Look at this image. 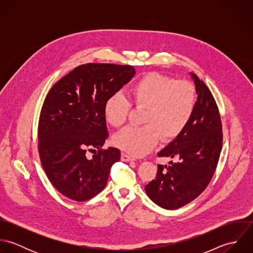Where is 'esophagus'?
Instances as JSON below:
<instances>
[{
	"mask_svg": "<svg viewBox=\"0 0 253 253\" xmlns=\"http://www.w3.org/2000/svg\"><path fill=\"white\" fill-rule=\"evenodd\" d=\"M121 160H122L123 162H131V161H134V159H133L132 157L128 156V155L126 154V153H122V155H121Z\"/></svg>",
	"mask_w": 253,
	"mask_h": 253,
	"instance_id": "1",
	"label": "esophagus"
}]
</instances>
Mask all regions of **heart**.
<instances>
[{"label": "heart", "instance_id": "b5f03b06", "mask_svg": "<svg viewBox=\"0 0 253 253\" xmlns=\"http://www.w3.org/2000/svg\"><path fill=\"white\" fill-rule=\"evenodd\" d=\"M130 102L146 108L142 126H128L114 136L113 142L121 150L143 156L158 143L177 137L189 124L197 102L193 84L161 74L149 73L136 81L128 90ZM129 100L121 93L109 96L104 105L106 121L114 127H121L131 109Z\"/></svg>", "mask_w": 253, "mask_h": 253}]
</instances>
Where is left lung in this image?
<instances>
[{
    "mask_svg": "<svg viewBox=\"0 0 253 253\" xmlns=\"http://www.w3.org/2000/svg\"><path fill=\"white\" fill-rule=\"evenodd\" d=\"M191 76L198 94L194 114L180 134L158 153L178 162L158 165L156 178L145 186L148 197L166 210L189 204L207 188L222 149V124L214 97L197 75Z\"/></svg>",
    "mask_w": 253,
    "mask_h": 253,
    "instance_id": "obj_1",
    "label": "left lung"
}]
</instances>
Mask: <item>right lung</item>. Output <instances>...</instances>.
Returning a JSON list of instances; mask_svg holds the SVG:
<instances>
[{
	"label": "right lung",
	"instance_id": "right-lung-1",
	"mask_svg": "<svg viewBox=\"0 0 253 253\" xmlns=\"http://www.w3.org/2000/svg\"><path fill=\"white\" fill-rule=\"evenodd\" d=\"M135 75L130 65L87 63L76 67L49 89L41 110L38 150L54 188L77 202L87 201L106 186L117 148L108 137L104 105ZM86 150L95 155L87 159Z\"/></svg>",
	"mask_w": 253,
	"mask_h": 253
}]
</instances>
